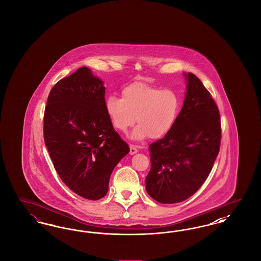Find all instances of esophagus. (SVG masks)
Returning a JSON list of instances; mask_svg holds the SVG:
<instances>
[{"mask_svg": "<svg viewBox=\"0 0 261 261\" xmlns=\"http://www.w3.org/2000/svg\"><path fill=\"white\" fill-rule=\"evenodd\" d=\"M130 154H135L136 152H138V149L134 145H130Z\"/></svg>", "mask_w": 261, "mask_h": 261, "instance_id": "1", "label": "esophagus"}]
</instances>
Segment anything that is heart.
<instances>
[{"instance_id": "1", "label": "heart", "mask_w": 261, "mask_h": 261, "mask_svg": "<svg viewBox=\"0 0 261 261\" xmlns=\"http://www.w3.org/2000/svg\"><path fill=\"white\" fill-rule=\"evenodd\" d=\"M121 94L122 99L109 96L105 100V111L116 130L125 133L136 120L130 133L134 141L149 136L160 139L171 131L181 107L175 91L135 82L123 88Z\"/></svg>"}]
</instances>
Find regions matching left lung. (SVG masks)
<instances>
[{"instance_id":"obj_1","label":"left lung","mask_w":261,"mask_h":261,"mask_svg":"<svg viewBox=\"0 0 261 261\" xmlns=\"http://www.w3.org/2000/svg\"><path fill=\"white\" fill-rule=\"evenodd\" d=\"M187 92L169 133L149 146L146 190L161 203L193 196L211 173L221 140L220 114L211 93L193 73H184Z\"/></svg>"}]
</instances>
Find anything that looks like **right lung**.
Here are the masks:
<instances>
[{"label":"right lung","mask_w":261,"mask_h":261,"mask_svg":"<svg viewBox=\"0 0 261 261\" xmlns=\"http://www.w3.org/2000/svg\"><path fill=\"white\" fill-rule=\"evenodd\" d=\"M106 87L90 68L60 80L47 100L44 140L55 169L78 196L97 200L114 167L129 152L105 111Z\"/></svg>","instance_id":"right-lung-1"}]
</instances>
